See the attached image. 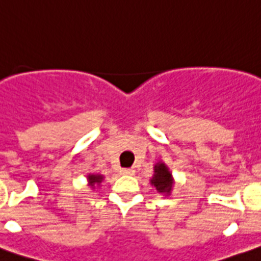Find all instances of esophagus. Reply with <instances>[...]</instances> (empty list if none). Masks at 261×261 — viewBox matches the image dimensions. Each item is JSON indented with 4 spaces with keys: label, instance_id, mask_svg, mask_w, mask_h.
I'll list each match as a JSON object with an SVG mask.
<instances>
[{
    "label": "esophagus",
    "instance_id": "obj_1",
    "mask_svg": "<svg viewBox=\"0 0 261 261\" xmlns=\"http://www.w3.org/2000/svg\"><path fill=\"white\" fill-rule=\"evenodd\" d=\"M120 173L123 175H133L135 174V170L130 169V168H124V169L120 170Z\"/></svg>",
    "mask_w": 261,
    "mask_h": 261
}]
</instances>
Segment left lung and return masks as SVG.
Returning <instances> with one entry per match:
<instances>
[{"mask_svg":"<svg viewBox=\"0 0 261 261\" xmlns=\"http://www.w3.org/2000/svg\"><path fill=\"white\" fill-rule=\"evenodd\" d=\"M151 183L156 187L159 192L169 193L172 190L173 179L172 174L169 173L168 168L164 164H158L155 166V175L151 179Z\"/></svg>","mask_w":261,"mask_h":261,"instance_id":"left-lung-1","label":"left lung"}]
</instances>
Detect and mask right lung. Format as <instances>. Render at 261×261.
<instances>
[{
	"label": "right lung",
	"mask_w": 261,
	"mask_h": 261,
	"mask_svg": "<svg viewBox=\"0 0 261 261\" xmlns=\"http://www.w3.org/2000/svg\"><path fill=\"white\" fill-rule=\"evenodd\" d=\"M89 185L95 186V183H101L102 180V175H88Z\"/></svg>",
	"instance_id": "add662e5"
}]
</instances>
